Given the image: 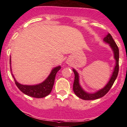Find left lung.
I'll return each mask as SVG.
<instances>
[{
  "mask_svg": "<svg viewBox=\"0 0 127 127\" xmlns=\"http://www.w3.org/2000/svg\"><path fill=\"white\" fill-rule=\"evenodd\" d=\"M104 42L109 44V46L113 50V53H114V58L116 60V64L113 70V72L112 73V75L110 77L109 81L106 84V85L103 88L98 90L94 93H88L83 90L81 86L79 84V74L76 71L75 69H73L74 73H75V80H74L73 87V90L75 94L79 98L83 99L85 100H95L99 98L103 97L105 95L108 91L111 88L113 85V83L117 78L119 72V49L117 45L116 44L115 42L112 38V36L110 35V33L106 35V36L103 39Z\"/></svg>",
  "mask_w": 127,
  "mask_h": 127,
  "instance_id": "8db88e82",
  "label": "left lung"
}]
</instances>
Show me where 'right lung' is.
<instances>
[{
	"label": "right lung",
	"instance_id": "right-lung-1",
	"mask_svg": "<svg viewBox=\"0 0 127 127\" xmlns=\"http://www.w3.org/2000/svg\"><path fill=\"white\" fill-rule=\"evenodd\" d=\"M10 66H11V73H12L11 65V57H10ZM60 65L54 67L52 70L51 72L50 73L48 78L43 82L34 85H22L16 81L12 73V75L14 79V81H15L16 85L17 86L19 90L21 92H23L24 94L30 96V97H34V98H43V97L49 95L51 92L52 88H53L54 84L55 76H56L58 71L60 70Z\"/></svg>",
	"mask_w": 127,
	"mask_h": 127
}]
</instances>
